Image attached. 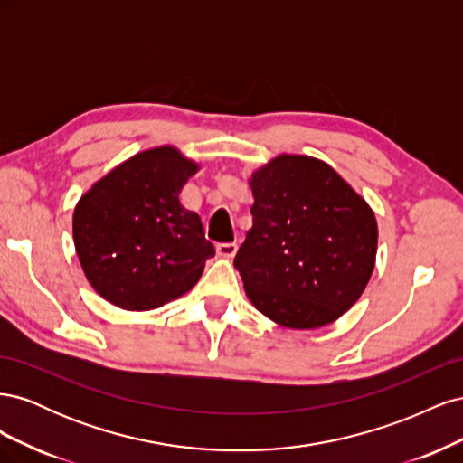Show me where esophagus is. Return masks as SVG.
I'll return each mask as SVG.
<instances>
[{
	"label": "esophagus",
	"instance_id": "obj_1",
	"mask_svg": "<svg viewBox=\"0 0 463 463\" xmlns=\"http://www.w3.org/2000/svg\"><path fill=\"white\" fill-rule=\"evenodd\" d=\"M216 253L223 259H233L237 253V243H218Z\"/></svg>",
	"mask_w": 463,
	"mask_h": 463
}]
</instances>
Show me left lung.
<instances>
[{
	"label": "left lung",
	"mask_w": 463,
	"mask_h": 463,
	"mask_svg": "<svg viewBox=\"0 0 463 463\" xmlns=\"http://www.w3.org/2000/svg\"><path fill=\"white\" fill-rule=\"evenodd\" d=\"M253 228L233 266L257 309L293 330L330 325L367 288L378 228L371 206L326 162L279 154L250 175Z\"/></svg>",
	"instance_id": "8db88e82"
}]
</instances>
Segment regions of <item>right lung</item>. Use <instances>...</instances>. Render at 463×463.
<instances>
[{"instance_id": "right-lung-1", "label": "right lung", "mask_w": 463, "mask_h": 463, "mask_svg": "<svg viewBox=\"0 0 463 463\" xmlns=\"http://www.w3.org/2000/svg\"><path fill=\"white\" fill-rule=\"evenodd\" d=\"M199 164L175 146L135 154L82 194L73 241L96 293L125 311H150L187 293L214 247L179 203Z\"/></svg>"}]
</instances>
